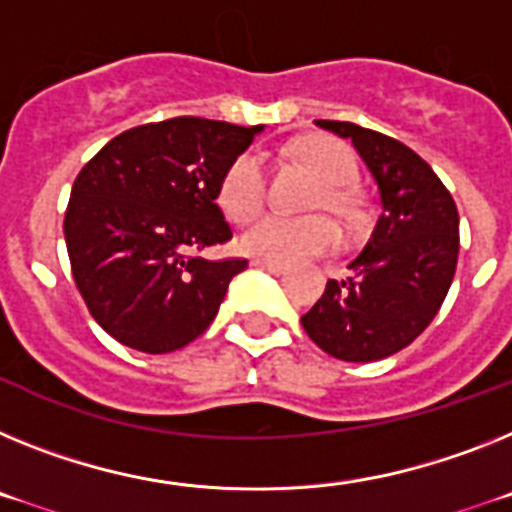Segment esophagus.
I'll use <instances>...</instances> for the list:
<instances>
[{
  "label": "esophagus",
  "mask_w": 512,
  "mask_h": 512,
  "mask_svg": "<svg viewBox=\"0 0 512 512\" xmlns=\"http://www.w3.org/2000/svg\"><path fill=\"white\" fill-rule=\"evenodd\" d=\"M252 265H257V268H265V270H270V273H275V275L286 273V262L268 260V257H252Z\"/></svg>",
  "instance_id": "esophagus-1"
}]
</instances>
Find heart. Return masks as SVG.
<instances>
[{
	"label": "heart",
	"instance_id": "obj_1",
	"mask_svg": "<svg viewBox=\"0 0 512 512\" xmlns=\"http://www.w3.org/2000/svg\"><path fill=\"white\" fill-rule=\"evenodd\" d=\"M296 157L309 167L319 180L322 190L314 198V206L348 216L353 211V188L358 182V162L353 151L335 139L311 136L293 146ZM265 203V159L257 151H244L226 167L219 182V206L231 221L244 224L255 219ZM337 229L324 216H278L268 213L257 219L242 234V247L252 255L268 260H301L309 255L335 250Z\"/></svg>",
	"mask_w": 512,
	"mask_h": 512
}]
</instances>
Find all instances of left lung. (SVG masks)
<instances>
[{
	"mask_svg": "<svg viewBox=\"0 0 512 512\" xmlns=\"http://www.w3.org/2000/svg\"><path fill=\"white\" fill-rule=\"evenodd\" d=\"M317 126L353 141L379 188L381 216L348 278L327 281L301 324L332 358L381 361L441 309L459 260V211L433 167L402 141L348 121Z\"/></svg>",
	"mask_w": 512,
	"mask_h": 512,
	"instance_id": "left-lung-1",
	"label": "left lung"
}]
</instances>
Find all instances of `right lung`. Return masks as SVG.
<instances>
[{"label":"right lung","instance_id":"add662e5","mask_svg":"<svg viewBox=\"0 0 512 512\" xmlns=\"http://www.w3.org/2000/svg\"><path fill=\"white\" fill-rule=\"evenodd\" d=\"M262 126L180 115L123 131L71 188V275L102 330L141 353H172L213 322L247 260H206L231 229L219 182Z\"/></svg>","mask_w":512,"mask_h":512}]
</instances>
